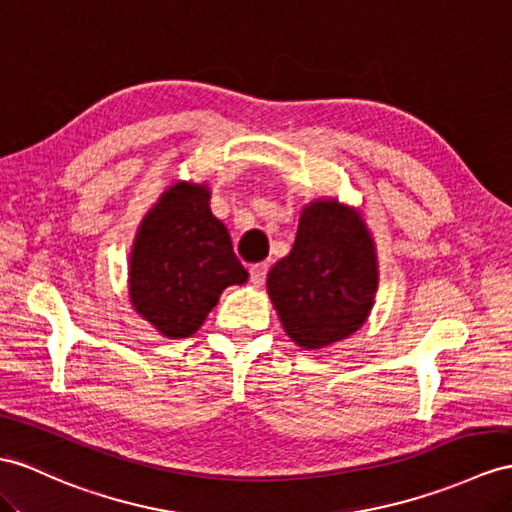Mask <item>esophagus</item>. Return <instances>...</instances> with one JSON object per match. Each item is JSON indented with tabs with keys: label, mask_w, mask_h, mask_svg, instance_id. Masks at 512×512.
Returning <instances> with one entry per match:
<instances>
[{
	"label": "esophagus",
	"mask_w": 512,
	"mask_h": 512,
	"mask_svg": "<svg viewBox=\"0 0 512 512\" xmlns=\"http://www.w3.org/2000/svg\"><path fill=\"white\" fill-rule=\"evenodd\" d=\"M265 276H267V265L265 263H256V265L249 267V282H252L254 286L263 284Z\"/></svg>",
	"instance_id": "obj_1"
}]
</instances>
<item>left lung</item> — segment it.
Returning <instances> with one entry per match:
<instances>
[{
    "label": "left lung",
    "mask_w": 512,
    "mask_h": 512,
    "mask_svg": "<svg viewBox=\"0 0 512 512\" xmlns=\"http://www.w3.org/2000/svg\"><path fill=\"white\" fill-rule=\"evenodd\" d=\"M376 289V252L365 221L334 199L304 208L291 254L267 276L286 334L306 350L343 341L363 326Z\"/></svg>",
    "instance_id": "obj_1"
}]
</instances>
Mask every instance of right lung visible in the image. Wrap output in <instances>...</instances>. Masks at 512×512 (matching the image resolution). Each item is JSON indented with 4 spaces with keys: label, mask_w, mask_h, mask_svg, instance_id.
<instances>
[{
    "label": "right lung",
    "mask_w": 512,
    "mask_h": 512,
    "mask_svg": "<svg viewBox=\"0 0 512 512\" xmlns=\"http://www.w3.org/2000/svg\"><path fill=\"white\" fill-rule=\"evenodd\" d=\"M208 189L180 182L143 219L130 258V299L143 319L184 339L202 326L230 284L247 271L226 226L208 208Z\"/></svg>",
    "instance_id": "add662e5"
}]
</instances>
